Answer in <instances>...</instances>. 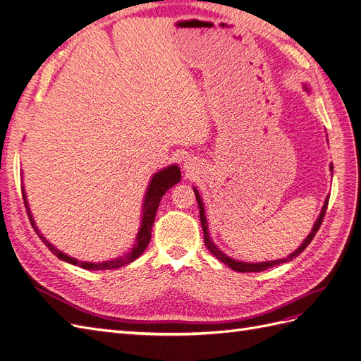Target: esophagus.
<instances>
[{
	"instance_id": "obj_1",
	"label": "esophagus",
	"mask_w": 361,
	"mask_h": 361,
	"mask_svg": "<svg viewBox=\"0 0 361 361\" xmlns=\"http://www.w3.org/2000/svg\"><path fill=\"white\" fill-rule=\"evenodd\" d=\"M185 167H187V170H192V167H191V164L188 162V164H185Z\"/></svg>"
}]
</instances>
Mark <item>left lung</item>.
<instances>
[{
    "label": "left lung",
    "instance_id": "obj_1",
    "mask_svg": "<svg viewBox=\"0 0 361 361\" xmlns=\"http://www.w3.org/2000/svg\"><path fill=\"white\" fill-rule=\"evenodd\" d=\"M304 89L309 92L307 87H304ZM330 169L333 170V166H331ZM194 192H195V199H197V203H199L200 223H202V228H203L204 245L207 247V250H209L211 253H212L218 260L223 262L224 265H227L228 268H232V269H235V271H238V272H259V271H265V269H268V268H272V267L283 264V262H290L293 257L300 256V255L302 253V251H304L305 248H307V245L312 243V239L314 238L316 232L319 231V227H321L322 220H324V216H325V212H326V206H329V199H330V197L325 199V203H324V206H322V211H321V214H319V218L314 221V226H313V228H312V232L309 233L307 238L304 239V243L300 245V248L295 250L292 255H289V256L285 257V259H279V260L259 262V264H247V262H239V260H235V259H232V257L226 256V255L223 253V251L212 243V239L209 238V232H207V221H206V216H204V206H203V202H202V199H200V194H199V191L195 190V188H194Z\"/></svg>",
    "mask_w": 361,
    "mask_h": 361
}]
</instances>
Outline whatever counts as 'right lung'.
Segmentation results:
<instances>
[{
	"label": "right lung",
	"mask_w": 361,
	"mask_h": 361,
	"mask_svg": "<svg viewBox=\"0 0 361 361\" xmlns=\"http://www.w3.org/2000/svg\"><path fill=\"white\" fill-rule=\"evenodd\" d=\"M179 180H180V170H179V167L176 166V164H174V166H169L167 169H164V170L158 171L157 174H154V178H152L149 187H147V191H146V195H145L143 214H141L143 216H141V226H140V232H138L137 239H135L134 248L130 250L129 253L125 255V256H120L117 259L108 260V262H101V264H92V262H80V260H76V259H73V257H71L68 255H64L63 251L57 250L49 241H47V239L42 236V233H39L37 227L35 224V220H32V216L30 214V207H28L27 194H25L24 187H20V190H23L24 204L27 207V212H28V216H30V223H31L32 228H35V231H36V233L39 235V238L43 241V244H45L51 250V253L56 255L59 259H61L64 262H69V264H72V265L81 267L84 269L97 271V269H116V268H120V267L130 264V262H134L138 256H141V253H143V251L146 250V247L149 245L150 236H152V226H154L157 209H158L162 195L166 194L173 187V185H176Z\"/></svg>",
	"instance_id": "1"
}]
</instances>
